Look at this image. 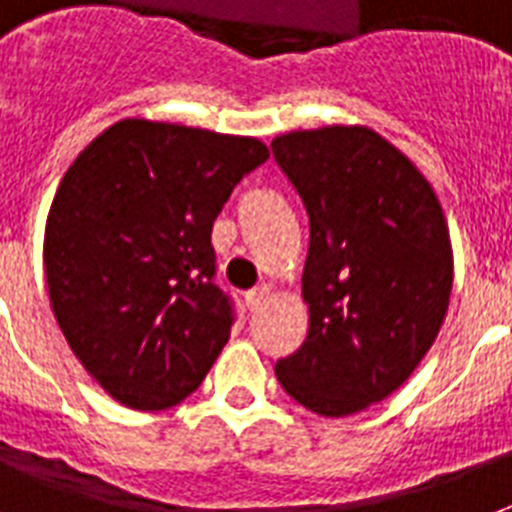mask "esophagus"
Returning <instances> with one entry per match:
<instances>
[{"label": "esophagus", "instance_id": "34e87169", "mask_svg": "<svg viewBox=\"0 0 512 512\" xmlns=\"http://www.w3.org/2000/svg\"><path fill=\"white\" fill-rule=\"evenodd\" d=\"M268 295H271V284H260V287L249 289L247 295H244L249 311H257V308L265 303V297H268Z\"/></svg>", "mask_w": 512, "mask_h": 512}]
</instances>
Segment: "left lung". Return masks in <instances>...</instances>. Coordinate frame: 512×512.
<instances>
[{"label":"left lung","mask_w":512,"mask_h":512,"mask_svg":"<svg viewBox=\"0 0 512 512\" xmlns=\"http://www.w3.org/2000/svg\"><path fill=\"white\" fill-rule=\"evenodd\" d=\"M271 151L311 228L308 335L276 377L305 409L345 417L404 385L444 324V212L417 167L366 127L289 132Z\"/></svg>","instance_id":"1"}]
</instances>
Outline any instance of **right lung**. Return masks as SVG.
<instances>
[{"instance_id":"add662e5","label":"right lung","mask_w":512,"mask_h":512,"mask_svg":"<svg viewBox=\"0 0 512 512\" xmlns=\"http://www.w3.org/2000/svg\"><path fill=\"white\" fill-rule=\"evenodd\" d=\"M265 159L255 138L124 119L60 180L44 231L52 311L119 404L170 409L220 356L236 305L215 284L212 223Z\"/></svg>"}]
</instances>
